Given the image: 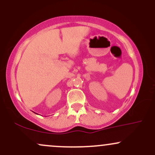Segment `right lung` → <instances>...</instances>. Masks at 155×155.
I'll use <instances>...</instances> for the list:
<instances>
[{
	"instance_id": "add662e5",
	"label": "right lung",
	"mask_w": 155,
	"mask_h": 155,
	"mask_svg": "<svg viewBox=\"0 0 155 155\" xmlns=\"http://www.w3.org/2000/svg\"><path fill=\"white\" fill-rule=\"evenodd\" d=\"M35 114H36V113H35Z\"/></svg>"
}]
</instances>
